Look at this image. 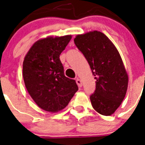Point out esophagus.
Wrapping results in <instances>:
<instances>
[{
    "mask_svg": "<svg viewBox=\"0 0 145 145\" xmlns=\"http://www.w3.org/2000/svg\"><path fill=\"white\" fill-rule=\"evenodd\" d=\"M76 83H77V86H79V87H81V86H82V81L79 79V78H77V79H76Z\"/></svg>",
    "mask_w": 145,
    "mask_h": 145,
    "instance_id": "obj_1",
    "label": "esophagus"
}]
</instances>
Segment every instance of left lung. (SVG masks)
Segmentation results:
<instances>
[{"mask_svg": "<svg viewBox=\"0 0 145 145\" xmlns=\"http://www.w3.org/2000/svg\"><path fill=\"white\" fill-rule=\"evenodd\" d=\"M74 41L95 76V90L90 95L93 108L100 114H113L125 98L129 81L118 50L98 31L77 35Z\"/></svg>", "mask_w": 145, "mask_h": 145, "instance_id": "left-lung-1", "label": "left lung"}]
</instances>
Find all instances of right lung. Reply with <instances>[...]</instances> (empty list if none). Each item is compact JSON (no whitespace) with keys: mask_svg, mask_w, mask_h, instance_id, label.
<instances>
[{"mask_svg":"<svg viewBox=\"0 0 145 145\" xmlns=\"http://www.w3.org/2000/svg\"><path fill=\"white\" fill-rule=\"evenodd\" d=\"M71 39V35L38 40L24 59L26 89L38 107L46 111L62 110L78 90L74 80L65 76L59 59Z\"/></svg>","mask_w":145,"mask_h":145,"instance_id":"right-lung-1","label":"right lung"}]
</instances>
